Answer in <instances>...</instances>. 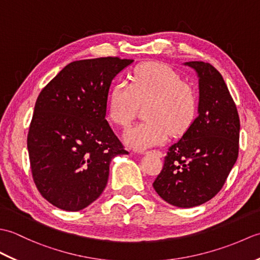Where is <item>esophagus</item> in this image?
Instances as JSON below:
<instances>
[{
	"label": "esophagus",
	"instance_id": "obj_1",
	"mask_svg": "<svg viewBox=\"0 0 260 260\" xmlns=\"http://www.w3.org/2000/svg\"><path fill=\"white\" fill-rule=\"evenodd\" d=\"M150 153L154 154V155H156L157 157H161V156H162V153L159 152V151H151V152H144V153H143V154H150Z\"/></svg>",
	"mask_w": 260,
	"mask_h": 260
}]
</instances>
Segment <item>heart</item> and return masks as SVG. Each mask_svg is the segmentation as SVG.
<instances>
[{
    "label": "heart",
    "mask_w": 260,
    "mask_h": 260,
    "mask_svg": "<svg viewBox=\"0 0 260 260\" xmlns=\"http://www.w3.org/2000/svg\"><path fill=\"white\" fill-rule=\"evenodd\" d=\"M145 107L146 121L127 128L125 144L144 151L183 134L192 125L198 112L196 91L184 84L179 74L162 63H145L135 69L131 82L118 80L108 97V115L115 124L128 125L139 110Z\"/></svg>",
    "instance_id": "1"
}]
</instances>
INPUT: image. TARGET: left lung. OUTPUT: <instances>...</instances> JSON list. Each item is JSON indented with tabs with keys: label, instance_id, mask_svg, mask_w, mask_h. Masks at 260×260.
Returning a JSON list of instances; mask_svg holds the SVG:
<instances>
[{
	"label": "left lung",
	"instance_id": "8db88e82",
	"mask_svg": "<svg viewBox=\"0 0 260 260\" xmlns=\"http://www.w3.org/2000/svg\"><path fill=\"white\" fill-rule=\"evenodd\" d=\"M183 64L198 77V116L169 147L153 186L172 206L193 208L223 186L238 157L240 120L228 87L213 66L203 61Z\"/></svg>",
	"mask_w": 260,
	"mask_h": 260
}]
</instances>
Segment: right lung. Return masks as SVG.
I'll use <instances>...</instances> for the list:
<instances>
[{"mask_svg":"<svg viewBox=\"0 0 260 260\" xmlns=\"http://www.w3.org/2000/svg\"><path fill=\"white\" fill-rule=\"evenodd\" d=\"M133 60L74 61L39 95L27 135L32 176L54 207L79 211L106 187L109 164L128 154L106 120L110 85Z\"/></svg>","mask_w":260,"mask_h":260,"instance_id":"add662e5","label":"right lung"}]
</instances>
